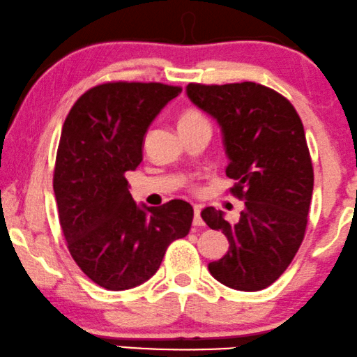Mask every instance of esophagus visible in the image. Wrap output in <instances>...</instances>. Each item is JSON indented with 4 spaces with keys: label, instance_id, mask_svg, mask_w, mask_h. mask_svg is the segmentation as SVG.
<instances>
[{
    "label": "esophagus",
    "instance_id": "esophagus-1",
    "mask_svg": "<svg viewBox=\"0 0 357 357\" xmlns=\"http://www.w3.org/2000/svg\"><path fill=\"white\" fill-rule=\"evenodd\" d=\"M192 225H194V227H205L204 220H202V217H200V210H199V208H195V210H194V220H192Z\"/></svg>",
    "mask_w": 357,
    "mask_h": 357
}]
</instances>
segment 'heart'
<instances>
[{
	"mask_svg": "<svg viewBox=\"0 0 357 357\" xmlns=\"http://www.w3.org/2000/svg\"><path fill=\"white\" fill-rule=\"evenodd\" d=\"M197 123H207V119L197 109H188L179 119V126H185V124H197Z\"/></svg>",
	"mask_w": 357,
	"mask_h": 357,
	"instance_id": "1",
	"label": "heart"
}]
</instances>
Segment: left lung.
Returning a JSON list of instances; mask_svg holds the SVG:
<instances>
[{"instance_id":"left-lung-1","label":"left lung","mask_w":357,"mask_h":357,"mask_svg":"<svg viewBox=\"0 0 357 357\" xmlns=\"http://www.w3.org/2000/svg\"><path fill=\"white\" fill-rule=\"evenodd\" d=\"M188 97L217 119L229 163V192L245 200L236 223L213 207L204 222L229 241L225 257L208 264L220 283L260 291L275 283L303 243L314 168L298 112L283 95L255 82L189 84Z\"/></svg>"}]
</instances>
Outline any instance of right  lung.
<instances>
[{"mask_svg": "<svg viewBox=\"0 0 357 357\" xmlns=\"http://www.w3.org/2000/svg\"><path fill=\"white\" fill-rule=\"evenodd\" d=\"M181 90L98 84L80 95L63 124L53 173L59 225L79 268L105 289H130L153 277L168 245L192 225L184 200L139 208L124 176L142 162L150 123Z\"/></svg>", "mask_w": 357, "mask_h": 357, "instance_id": "right-lung-1", "label": "right lung"}]
</instances>
